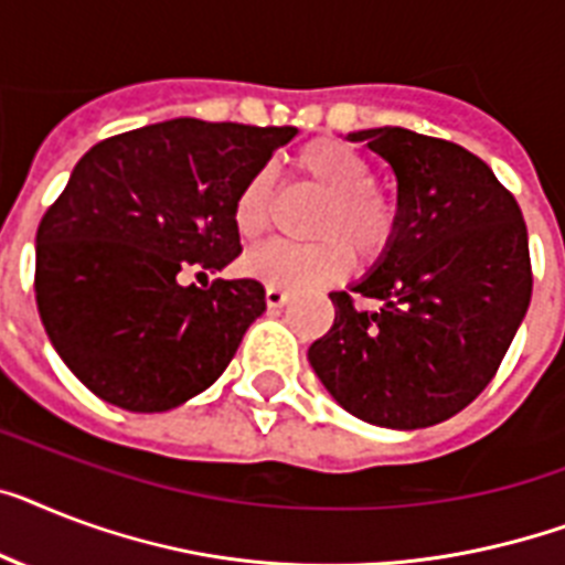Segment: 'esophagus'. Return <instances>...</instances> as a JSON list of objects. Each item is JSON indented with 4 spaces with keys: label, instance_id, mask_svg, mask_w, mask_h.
I'll list each match as a JSON object with an SVG mask.
<instances>
[{
    "label": "esophagus",
    "instance_id": "34e87169",
    "mask_svg": "<svg viewBox=\"0 0 565 565\" xmlns=\"http://www.w3.org/2000/svg\"><path fill=\"white\" fill-rule=\"evenodd\" d=\"M287 301H290V292L284 290V287H267V307H269V310H281Z\"/></svg>",
    "mask_w": 565,
    "mask_h": 565
}]
</instances>
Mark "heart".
<instances>
[{"label":"heart","instance_id":"b5f03b06","mask_svg":"<svg viewBox=\"0 0 565 565\" xmlns=\"http://www.w3.org/2000/svg\"><path fill=\"white\" fill-rule=\"evenodd\" d=\"M298 171L324 196L310 223V235L319 241H275L249 252L246 269L269 287H313L339 281L351 267V248L360 260L377 258L392 243L397 226V205L383 188L374 185L369 159L342 141H310L296 156ZM273 177L258 171L246 179L235 200L237 235L246 243L258 241L273 220Z\"/></svg>","mask_w":565,"mask_h":565}]
</instances>
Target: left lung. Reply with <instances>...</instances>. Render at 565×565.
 Returning <instances> with one entry per match:
<instances>
[{
    "instance_id": "8db88e82",
    "label": "left lung",
    "mask_w": 565,
    "mask_h": 565,
    "mask_svg": "<svg viewBox=\"0 0 565 565\" xmlns=\"http://www.w3.org/2000/svg\"><path fill=\"white\" fill-rule=\"evenodd\" d=\"M392 164L397 226L377 264L330 292L333 328L307 360L330 397L388 429H424L473 403L531 301L525 220L488 164L403 127L348 132ZM351 295L374 297L356 311Z\"/></svg>"
}]
</instances>
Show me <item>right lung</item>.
Returning <instances> with one entry per match:
<instances>
[{"instance_id": "add662e5", "label": "right lung", "mask_w": 565, "mask_h": 565, "mask_svg": "<svg viewBox=\"0 0 565 565\" xmlns=\"http://www.w3.org/2000/svg\"><path fill=\"white\" fill-rule=\"evenodd\" d=\"M296 127L171 118L100 141L36 228V310L92 394L168 412L226 371L267 310L255 278L182 284L241 255L235 200Z\"/></svg>"}]
</instances>
